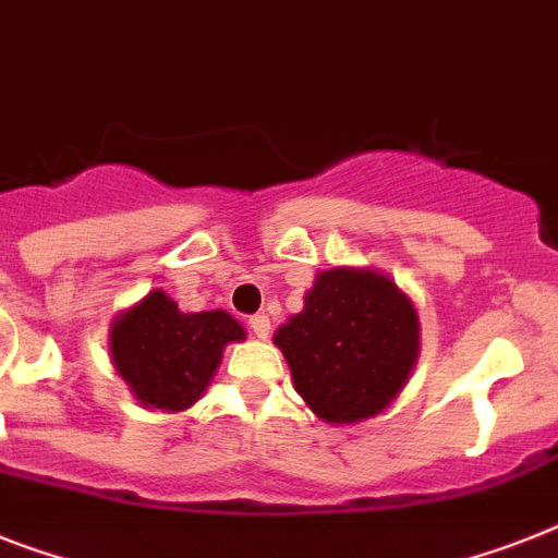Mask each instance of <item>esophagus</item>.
<instances>
[{
	"instance_id": "1",
	"label": "esophagus",
	"mask_w": 558,
	"mask_h": 558,
	"mask_svg": "<svg viewBox=\"0 0 558 558\" xmlns=\"http://www.w3.org/2000/svg\"><path fill=\"white\" fill-rule=\"evenodd\" d=\"M250 329L255 331V337H266V335H269V329H271L269 317H266V315H252L250 317Z\"/></svg>"
}]
</instances>
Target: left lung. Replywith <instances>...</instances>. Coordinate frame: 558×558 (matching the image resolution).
<instances>
[{"mask_svg":"<svg viewBox=\"0 0 558 558\" xmlns=\"http://www.w3.org/2000/svg\"><path fill=\"white\" fill-rule=\"evenodd\" d=\"M411 301L383 275L329 269L306 308L275 335L294 388L326 423L380 414L405 386L420 351Z\"/></svg>","mask_w":558,"mask_h":558,"instance_id":"1","label":"left lung"}]
</instances>
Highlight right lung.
<instances>
[{
	"label": "right lung",
	"instance_id": "right-lung-1",
	"mask_svg": "<svg viewBox=\"0 0 558 558\" xmlns=\"http://www.w3.org/2000/svg\"><path fill=\"white\" fill-rule=\"evenodd\" d=\"M112 360L149 409L184 411L198 400L221 363L223 345L243 340L227 312L184 315L161 289L112 323Z\"/></svg>",
	"mask_w": 558,
	"mask_h": 558
}]
</instances>
